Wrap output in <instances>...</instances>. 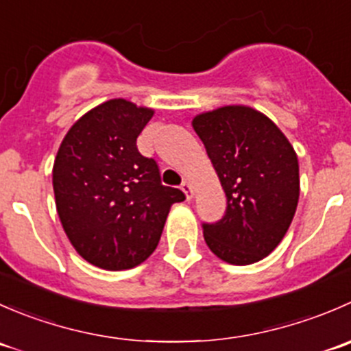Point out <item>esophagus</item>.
I'll return each mask as SVG.
<instances>
[{"instance_id":"esophagus-1","label":"esophagus","mask_w":351,"mask_h":351,"mask_svg":"<svg viewBox=\"0 0 351 351\" xmlns=\"http://www.w3.org/2000/svg\"><path fill=\"white\" fill-rule=\"evenodd\" d=\"M182 190H183V192H185V195H186V198H189V200L193 197L192 185H190L189 182H183V183H182Z\"/></svg>"}]
</instances>
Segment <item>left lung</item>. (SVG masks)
Wrapping results in <instances>:
<instances>
[{
    "mask_svg": "<svg viewBox=\"0 0 351 351\" xmlns=\"http://www.w3.org/2000/svg\"><path fill=\"white\" fill-rule=\"evenodd\" d=\"M192 125L228 198L222 219L202 224L205 243L228 263H256L284 239L295 214V151L268 117L243 105L202 113Z\"/></svg>",
    "mask_w": 351,
    "mask_h": 351,
    "instance_id": "8db88e82",
    "label": "left lung"
}]
</instances>
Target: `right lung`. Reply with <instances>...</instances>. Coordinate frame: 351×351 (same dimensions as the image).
Returning a JSON list of instances; mask_svg holds the SVG:
<instances>
[{
	"label": "right lung",
	"mask_w": 351,
	"mask_h": 351,
	"mask_svg": "<svg viewBox=\"0 0 351 351\" xmlns=\"http://www.w3.org/2000/svg\"><path fill=\"white\" fill-rule=\"evenodd\" d=\"M153 113L122 98L105 101L71 127L56 156L59 219L74 250L95 267L115 271L143 263L158 246L169 207L185 200L137 149Z\"/></svg>",
	"instance_id": "1"
}]
</instances>
